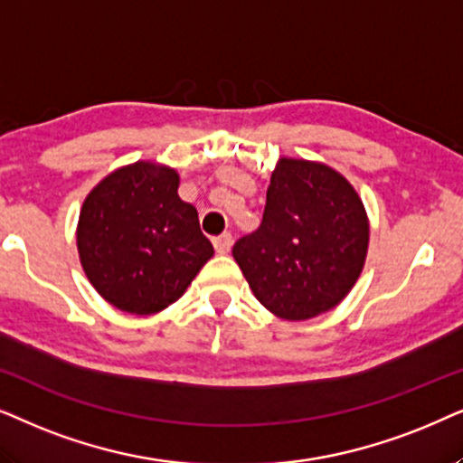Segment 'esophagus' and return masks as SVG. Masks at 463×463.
Masks as SVG:
<instances>
[{"mask_svg":"<svg viewBox=\"0 0 463 463\" xmlns=\"http://www.w3.org/2000/svg\"><path fill=\"white\" fill-rule=\"evenodd\" d=\"M213 248H215V251H218V254H228V251H231V248H232V235H231V232H222L220 237H215L213 239Z\"/></svg>","mask_w":463,"mask_h":463,"instance_id":"34e87169","label":"esophagus"}]
</instances>
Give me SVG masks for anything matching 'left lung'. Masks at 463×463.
Listing matches in <instances>:
<instances>
[{
	"label": "left lung",
	"mask_w": 463,
	"mask_h": 463,
	"mask_svg": "<svg viewBox=\"0 0 463 463\" xmlns=\"http://www.w3.org/2000/svg\"><path fill=\"white\" fill-rule=\"evenodd\" d=\"M366 248V212L351 184L326 165L281 158L262 224L239 239L232 256L270 313L300 322L341 303Z\"/></svg>",
	"instance_id": "left-lung-1"
}]
</instances>
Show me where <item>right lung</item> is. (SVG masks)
I'll return each instance as SVG.
<instances>
[{
  "label": "right lung",
  "mask_w": 463,
  "mask_h": 463,
  "mask_svg": "<svg viewBox=\"0 0 463 463\" xmlns=\"http://www.w3.org/2000/svg\"><path fill=\"white\" fill-rule=\"evenodd\" d=\"M174 169L135 163L86 196L78 251L92 286L116 309L150 316L167 309L213 256L199 213L177 196Z\"/></svg>",
  "instance_id": "obj_1"
}]
</instances>
